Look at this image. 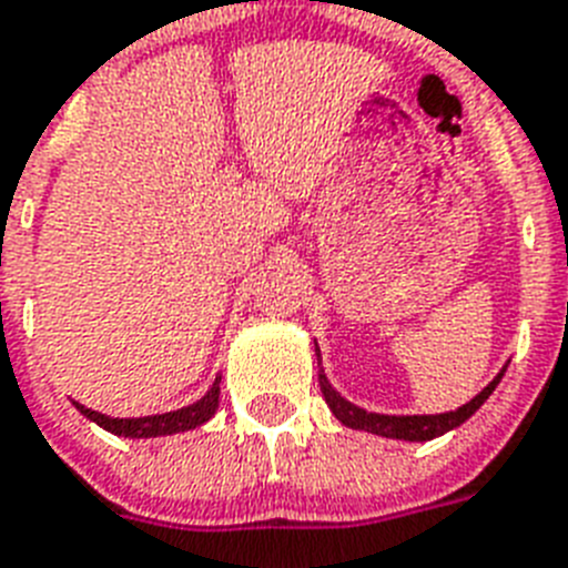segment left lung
<instances>
[{
    "label": "left lung",
    "mask_w": 568,
    "mask_h": 568,
    "mask_svg": "<svg viewBox=\"0 0 568 568\" xmlns=\"http://www.w3.org/2000/svg\"><path fill=\"white\" fill-rule=\"evenodd\" d=\"M316 357H318V345H316ZM318 365H322V357H318ZM505 368H508V365H505ZM505 368L496 374V377L490 379V383H487V386L481 388L479 395L473 397L470 403L458 406L456 412H442V415H379V412H365L359 409V406H354L351 400H345V397L331 386L325 368H318V386H322V395H325V403L331 406L336 420L351 426V429H363V433L383 435V438H397V442H433V438H438V435L462 426L464 420L470 418L473 412L479 409L487 397L494 395V388L499 386Z\"/></svg>",
    "instance_id": "8db88e82"
}]
</instances>
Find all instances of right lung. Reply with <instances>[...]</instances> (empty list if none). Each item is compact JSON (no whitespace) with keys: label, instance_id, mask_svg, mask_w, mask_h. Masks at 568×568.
<instances>
[{"label":"right lung","instance_id":"right-lung-1","mask_svg":"<svg viewBox=\"0 0 568 568\" xmlns=\"http://www.w3.org/2000/svg\"><path fill=\"white\" fill-rule=\"evenodd\" d=\"M220 406V377H214L211 388L203 397L191 406H182V409L162 412V415H144V418H110V415H101V412H92L81 403H74V409L81 412L83 418L95 420L101 429L112 435H121V438H159V435H176L189 433L203 426L205 420L217 412Z\"/></svg>","mask_w":568,"mask_h":568}]
</instances>
